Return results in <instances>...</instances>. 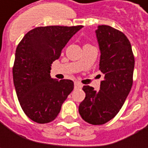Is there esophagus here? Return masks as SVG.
<instances>
[{"label":"esophagus","mask_w":148,"mask_h":148,"mask_svg":"<svg viewBox=\"0 0 148 148\" xmlns=\"http://www.w3.org/2000/svg\"><path fill=\"white\" fill-rule=\"evenodd\" d=\"M74 87H75V89L82 88V85L80 82H75V83H74Z\"/></svg>","instance_id":"obj_1"}]
</instances>
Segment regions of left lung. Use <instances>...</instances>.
I'll list each match as a JSON object with an SVG mask.
<instances>
[{
  "instance_id": "8db88e82",
  "label": "left lung",
  "mask_w": 148,
  "mask_h": 148,
  "mask_svg": "<svg viewBox=\"0 0 148 148\" xmlns=\"http://www.w3.org/2000/svg\"><path fill=\"white\" fill-rule=\"evenodd\" d=\"M95 33L100 50L99 69L104 79L99 91L90 86H83L86 98L79 105V114L86 122L100 125L116 115L130 92L134 56L131 43L121 31L99 25Z\"/></svg>"
}]
</instances>
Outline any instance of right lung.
Returning <instances> with one entry per match:
<instances>
[{
  "label": "right lung",
  "instance_id": "right-lung-1",
  "mask_svg": "<svg viewBox=\"0 0 148 148\" xmlns=\"http://www.w3.org/2000/svg\"><path fill=\"white\" fill-rule=\"evenodd\" d=\"M82 27H37L18 44L13 66L14 88L22 110L34 122L54 120L74 88L71 80L51 78L50 70L70 38Z\"/></svg>",
  "mask_w": 148,
  "mask_h": 148
}]
</instances>
